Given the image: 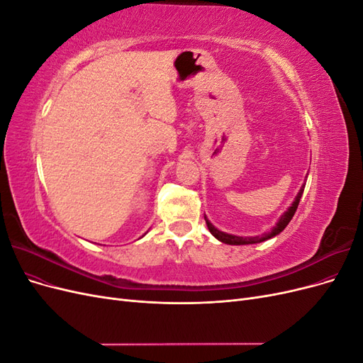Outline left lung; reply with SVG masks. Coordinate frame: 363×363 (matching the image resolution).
<instances>
[{
    "label": "left lung",
    "mask_w": 363,
    "mask_h": 363,
    "mask_svg": "<svg viewBox=\"0 0 363 363\" xmlns=\"http://www.w3.org/2000/svg\"><path fill=\"white\" fill-rule=\"evenodd\" d=\"M303 191H304V184L301 186V189H300V192L296 194V196H295V200H294V203H292V206L288 208L286 212H284L281 216H280V219H279V223L272 227V230L271 232H268V233H265V235H262V236H247V238H244V236H235V235H228V233H224V232H221V230H218L211 221H208V219L204 216V219H206V224H207V228H208V232H211L218 240H221V242H224V244H228V245H248V244H259V242H263V240H267V239H271V238H274V236H277L279 233H281L284 228H286V225L291 223V219H292V216L295 215V212H296V207H298V203H300V200H301V195H303Z\"/></svg>",
    "instance_id": "obj_1"
}]
</instances>
